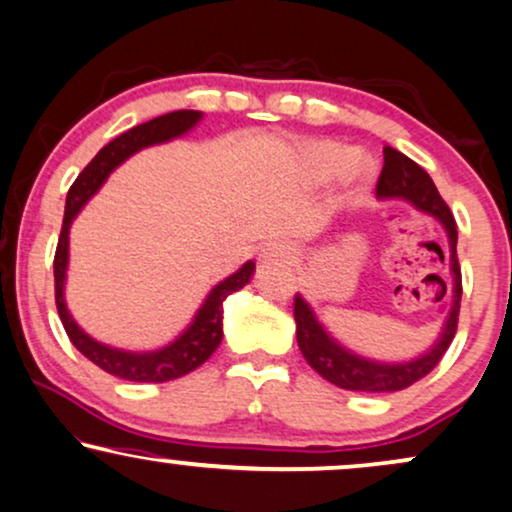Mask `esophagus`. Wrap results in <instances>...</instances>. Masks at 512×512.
<instances>
[{"mask_svg": "<svg viewBox=\"0 0 512 512\" xmlns=\"http://www.w3.org/2000/svg\"><path fill=\"white\" fill-rule=\"evenodd\" d=\"M264 262H290L295 260V248L288 241H274L262 250Z\"/></svg>", "mask_w": 512, "mask_h": 512, "instance_id": "34e87169", "label": "esophagus"}]
</instances>
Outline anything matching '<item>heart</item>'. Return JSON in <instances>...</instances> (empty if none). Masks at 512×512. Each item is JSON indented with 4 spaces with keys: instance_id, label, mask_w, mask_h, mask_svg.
<instances>
[{
    "instance_id": "b5f03b06",
    "label": "heart",
    "mask_w": 512,
    "mask_h": 512,
    "mask_svg": "<svg viewBox=\"0 0 512 512\" xmlns=\"http://www.w3.org/2000/svg\"><path fill=\"white\" fill-rule=\"evenodd\" d=\"M349 158H352V155H349L347 148H342V146H333V144H331V146H323L321 151H319L321 167H323V170H326L328 174L335 172V170H340L342 165H347Z\"/></svg>"
}]
</instances>
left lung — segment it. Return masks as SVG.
Masks as SVG:
<instances>
[{
  "mask_svg": "<svg viewBox=\"0 0 512 512\" xmlns=\"http://www.w3.org/2000/svg\"><path fill=\"white\" fill-rule=\"evenodd\" d=\"M383 153L385 165L383 172H380L378 186H375L378 198L409 200V203L416 205L418 210L437 217L439 222L444 224L446 234H449L451 274H454V307H451L449 319L444 323V331L430 352H425L423 357L413 361H406V364H380V361L357 357V354H352L349 349L340 347L331 335L323 331L321 323L316 321L312 307H309L300 295H295L297 345H300L304 359H307L309 366H312L319 375H323L328 383L338 385L342 390L354 392H397L406 390V387L418 383L420 378H425V375L442 361L451 340H454L458 328V312H461L463 283L456 255V219L451 215L449 205L444 203V198L439 196L435 181L430 179V174L425 172L423 167L413 163L411 158H406L404 153H399L397 148L392 146H385Z\"/></svg>",
  "mask_w": 512,
  "mask_h": 512,
  "instance_id": "left-lung-1",
  "label": "left lung"
}]
</instances>
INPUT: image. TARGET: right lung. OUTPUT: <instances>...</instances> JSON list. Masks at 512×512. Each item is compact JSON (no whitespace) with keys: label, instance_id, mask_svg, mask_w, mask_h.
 I'll return each instance as SVG.
<instances>
[{"label":"right lung","instance_id":"1","mask_svg":"<svg viewBox=\"0 0 512 512\" xmlns=\"http://www.w3.org/2000/svg\"><path fill=\"white\" fill-rule=\"evenodd\" d=\"M203 118L200 111H172L127 129L125 134L115 137L111 144H106L99 153L94 155L92 163L77 174V179L70 186L66 198V215H63L61 236H58L56 255H54V290H56V309L61 316L63 328H66L68 338L92 364L103 368L106 373L118 375L122 380H134V383H167V380L181 378V375L191 373L193 368L210 359L222 342V302L236 290H241L245 283L250 281L252 271H255V262H245L236 274L224 278L219 286L212 288L208 300L198 309L196 319L177 340L163 349L155 352H125V349H115L108 345H101L94 338H89L80 326L70 316L66 300H63V283H66V267H68V231L77 212L82 205L101 189L120 163H125L132 153L141 151V148L163 144L179 134L189 132L196 122Z\"/></svg>","mask_w":512,"mask_h":512}]
</instances>
